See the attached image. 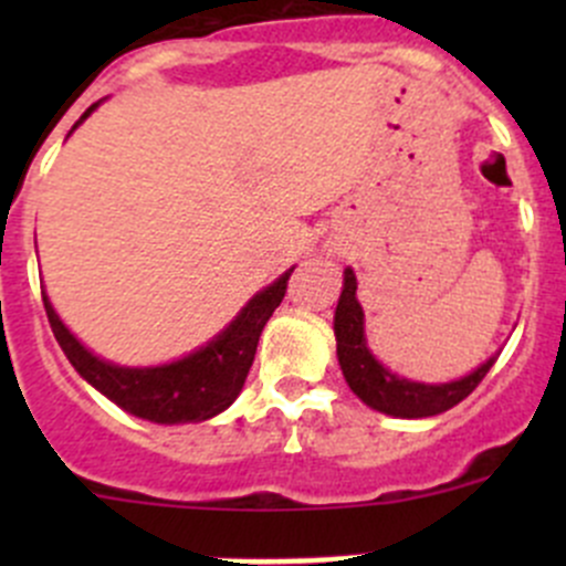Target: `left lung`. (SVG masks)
<instances>
[{"label": "left lung", "instance_id": "obj_1", "mask_svg": "<svg viewBox=\"0 0 566 566\" xmlns=\"http://www.w3.org/2000/svg\"><path fill=\"white\" fill-rule=\"evenodd\" d=\"M356 273L353 268H345V282H342L339 304L334 312L336 358H339L347 386L373 410L397 416V419H427V416L443 413L476 389L499 358L495 353L473 373L449 380V384H419V380L399 378L369 350L367 334H364V310L356 298Z\"/></svg>", "mask_w": 566, "mask_h": 566}]
</instances>
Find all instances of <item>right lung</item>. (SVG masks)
<instances>
[{
	"label": "right lung",
	"instance_id": "1",
	"mask_svg": "<svg viewBox=\"0 0 566 566\" xmlns=\"http://www.w3.org/2000/svg\"><path fill=\"white\" fill-rule=\"evenodd\" d=\"M98 106L101 101L90 106L82 114V119L73 125V130ZM293 271L295 265L284 271L276 282L251 295L249 304L213 339L205 342L188 356L169 364H158V367H119V364L95 356L62 323L51 306L49 295H45V287L43 306L62 353L93 389H98L106 399H112L114 405L139 416V419L156 421V424H188V421L213 419L235 402L243 384H247L262 328L271 319L273 310L282 304L284 293H287V279Z\"/></svg>",
	"mask_w": 566,
	"mask_h": 566
}]
</instances>
